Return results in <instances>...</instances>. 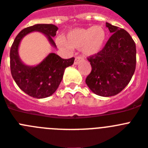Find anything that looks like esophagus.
Here are the masks:
<instances>
[{
    "label": "esophagus",
    "mask_w": 148,
    "mask_h": 148,
    "mask_svg": "<svg viewBox=\"0 0 148 148\" xmlns=\"http://www.w3.org/2000/svg\"><path fill=\"white\" fill-rule=\"evenodd\" d=\"M82 61V58L81 57H79V56H77V57H76V58H75V59H74V64H79V63H80V62H81Z\"/></svg>",
    "instance_id": "1"
}]
</instances>
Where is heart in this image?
<instances>
[{"mask_svg":"<svg viewBox=\"0 0 148 148\" xmlns=\"http://www.w3.org/2000/svg\"><path fill=\"white\" fill-rule=\"evenodd\" d=\"M107 39V32L101 25L89 28H76L66 33L64 38H57V45L60 48L71 50L81 49L85 56H92L102 50Z\"/></svg>","mask_w":148,"mask_h":148,"instance_id":"1","label":"heart"}]
</instances>
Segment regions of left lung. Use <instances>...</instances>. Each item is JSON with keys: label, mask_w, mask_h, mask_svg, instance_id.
<instances>
[{"label": "left lung", "mask_w": 148, "mask_h": 148, "mask_svg": "<svg viewBox=\"0 0 148 148\" xmlns=\"http://www.w3.org/2000/svg\"><path fill=\"white\" fill-rule=\"evenodd\" d=\"M112 34L102 50L88 58L92 71L86 84L92 92L103 97L122 91L131 80L136 65V47L126 30L106 22Z\"/></svg>", "instance_id": "left-lung-1"}]
</instances>
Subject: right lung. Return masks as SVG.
Here are the masks:
<instances>
[{
    "label": "right lung",
    "mask_w": 148,
    "mask_h": 148,
    "mask_svg": "<svg viewBox=\"0 0 148 148\" xmlns=\"http://www.w3.org/2000/svg\"><path fill=\"white\" fill-rule=\"evenodd\" d=\"M58 27L52 24H36L22 30L16 37L11 47L10 70L13 80L22 91L36 99H44L56 91L65 68L74 64V58L62 59L56 53H51L37 65H28L21 60L18 48L22 40L34 32H40L46 36L50 45L56 48L54 38Z\"/></svg>",
    "instance_id": "add662e5"
}]
</instances>
